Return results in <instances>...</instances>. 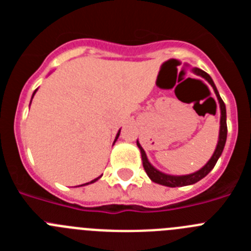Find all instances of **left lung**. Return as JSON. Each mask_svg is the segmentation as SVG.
Segmentation results:
<instances>
[{
    "label": "left lung",
    "mask_w": 251,
    "mask_h": 251,
    "mask_svg": "<svg viewBox=\"0 0 251 251\" xmlns=\"http://www.w3.org/2000/svg\"><path fill=\"white\" fill-rule=\"evenodd\" d=\"M192 73L199 76L203 77L206 81H207L210 85L212 86V89H214L215 94H216V98L219 100V104H220V130H219V141H217L216 148H215L214 154L211 156V158L208 159V162L203 166L202 168H200L199 171L194 172V174L190 175H183V176H174V175H167L163 174L161 171L157 170L154 166L151 165V162L148 161L147 154H146L145 150L142 148V146L139 145V142L137 141V146H138L139 151H141V156H142V163H143V167H145L146 174L148 175L151 179H152L153 182L158 183V185H163L167 186V187H181V186H188V185H194V183L199 182L200 179H202L203 177L207 176L210 174V171L215 167L216 165L217 159L220 158L221 153H223L224 147H225L226 143V137H227V126H226V106L225 103L221 99L220 94L217 92L216 85H215L214 80L211 79V76L205 73L203 70L199 68H194L192 69Z\"/></svg>",
    "instance_id": "1"
}]
</instances>
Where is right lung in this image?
Here are the masks:
<instances>
[{
	"label": "right lung",
	"mask_w": 251,
	"mask_h": 251,
	"mask_svg": "<svg viewBox=\"0 0 251 251\" xmlns=\"http://www.w3.org/2000/svg\"><path fill=\"white\" fill-rule=\"evenodd\" d=\"M36 92H37V89L35 90V92H34V94H32V98H34V95H35V93H36ZM31 100H32V99H31ZM30 104H31V103H30ZM119 133H121V129H119V130H118V133H117V136H115V139H114V142L117 141V139H118V137H119ZM100 177H101V176L97 177V178H94V179H93V181H90V182H88V183H84V185H80V186H86V185H89V183H94L95 181H98V179L100 178Z\"/></svg>",
	"instance_id": "add662e5"
}]
</instances>
